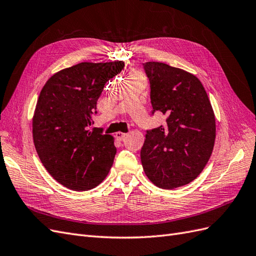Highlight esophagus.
I'll list each match as a JSON object with an SVG mask.
<instances>
[{
  "label": "esophagus",
  "instance_id": "obj_1",
  "mask_svg": "<svg viewBox=\"0 0 256 256\" xmlns=\"http://www.w3.org/2000/svg\"><path fill=\"white\" fill-rule=\"evenodd\" d=\"M127 134H124V132H120V131H118V132L115 134V136L116 138H118V140H124V138H126Z\"/></svg>",
  "mask_w": 256,
  "mask_h": 256
}]
</instances>
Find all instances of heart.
I'll list each match as a JSON object with an SVG mask.
<instances>
[{"label": "heart", "mask_w": 256, "mask_h": 256, "mask_svg": "<svg viewBox=\"0 0 256 256\" xmlns=\"http://www.w3.org/2000/svg\"><path fill=\"white\" fill-rule=\"evenodd\" d=\"M134 80H141L145 82V78L144 76L140 72H130V74H128V81H134Z\"/></svg>", "instance_id": "heart-1"}]
</instances>
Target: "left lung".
I'll list each match as a JSON object with an SVG mask.
<instances>
[{"mask_svg":"<svg viewBox=\"0 0 256 256\" xmlns=\"http://www.w3.org/2000/svg\"><path fill=\"white\" fill-rule=\"evenodd\" d=\"M150 84L152 114L166 124L146 131L141 161L146 176L162 189L194 180L212 156L216 118L203 84L194 74L159 62L143 64Z\"/></svg>","mask_w":256,"mask_h":256,"instance_id":"8db88e82","label":"left lung"}]
</instances>
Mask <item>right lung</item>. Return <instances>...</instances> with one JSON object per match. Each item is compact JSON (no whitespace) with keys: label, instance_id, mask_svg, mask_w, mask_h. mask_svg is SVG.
<instances>
[{"label":"right lung","instance_id":"add662e5","mask_svg":"<svg viewBox=\"0 0 256 256\" xmlns=\"http://www.w3.org/2000/svg\"><path fill=\"white\" fill-rule=\"evenodd\" d=\"M125 63H84L65 68L46 82L33 118V140L42 164L64 187L95 188L109 174L114 138L90 130L104 84Z\"/></svg>","mask_w":256,"mask_h":256}]
</instances>
